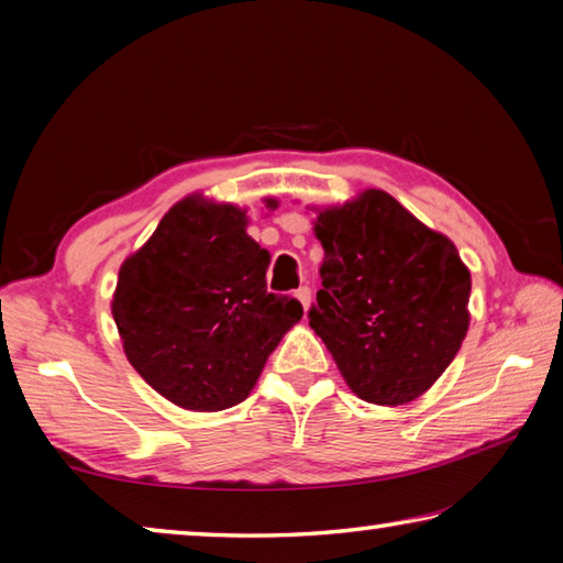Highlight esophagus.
I'll return each mask as SVG.
<instances>
[{"label":"esophagus","mask_w":563,"mask_h":563,"mask_svg":"<svg viewBox=\"0 0 563 563\" xmlns=\"http://www.w3.org/2000/svg\"><path fill=\"white\" fill-rule=\"evenodd\" d=\"M295 298H298L302 302V308L308 310L310 308V300H312V290L308 288V285H300V288L295 290Z\"/></svg>","instance_id":"34e87169"}]
</instances>
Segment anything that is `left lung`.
<instances>
[{
	"instance_id": "left-lung-1",
	"label": "left lung",
	"mask_w": 563,
	"mask_h": 563,
	"mask_svg": "<svg viewBox=\"0 0 563 563\" xmlns=\"http://www.w3.org/2000/svg\"><path fill=\"white\" fill-rule=\"evenodd\" d=\"M316 235L325 261L310 328L360 399L412 402L450 367L470 328L472 278L454 243L385 190L322 211Z\"/></svg>"
}]
</instances>
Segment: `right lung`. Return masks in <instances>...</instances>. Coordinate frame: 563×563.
<instances>
[{"label":"right lung","instance_id":"add662e5","mask_svg":"<svg viewBox=\"0 0 563 563\" xmlns=\"http://www.w3.org/2000/svg\"><path fill=\"white\" fill-rule=\"evenodd\" d=\"M268 263L235 206L176 203L119 271L111 310L133 369L196 412L243 402L302 318L298 300L268 290Z\"/></svg>","mask_w":563,"mask_h":563}]
</instances>
